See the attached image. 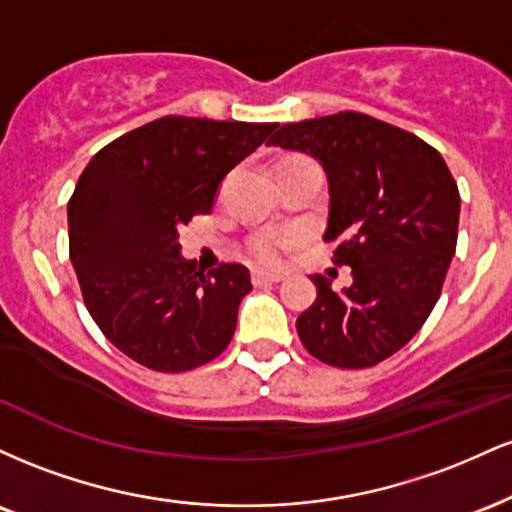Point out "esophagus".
<instances>
[{
  "label": "esophagus",
  "instance_id": "34e87169",
  "mask_svg": "<svg viewBox=\"0 0 512 512\" xmlns=\"http://www.w3.org/2000/svg\"><path fill=\"white\" fill-rule=\"evenodd\" d=\"M281 279H284V276H281V274H269V272H260V269H257V272H252V284H255V286H264V284H279Z\"/></svg>",
  "mask_w": 512,
  "mask_h": 512
}]
</instances>
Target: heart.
I'll use <instances>...</instances> for the list:
<instances>
[{
	"mask_svg": "<svg viewBox=\"0 0 512 512\" xmlns=\"http://www.w3.org/2000/svg\"><path fill=\"white\" fill-rule=\"evenodd\" d=\"M293 236H279V233H264V236L252 240V255L262 264H279L281 257L289 245L293 243Z\"/></svg>",
	"mask_w": 512,
	"mask_h": 512,
	"instance_id": "b5f03b06",
	"label": "heart"
}]
</instances>
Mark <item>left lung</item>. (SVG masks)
Wrapping results in <instances>:
<instances>
[{
	"label": "left lung",
	"instance_id": "obj_1",
	"mask_svg": "<svg viewBox=\"0 0 512 512\" xmlns=\"http://www.w3.org/2000/svg\"><path fill=\"white\" fill-rule=\"evenodd\" d=\"M269 146L313 156L327 175L325 240L349 289L310 276L317 298L296 320L305 349L334 368H370L421 330L455 255L460 192L424 139L363 113L289 122Z\"/></svg>",
	"mask_w": 512,
	"mask_h": 512
}]
</instances>
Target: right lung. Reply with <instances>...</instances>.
Returning a JSON list of instances; mask_svg holds the SVG:
<instances>
[{"label":"right lung","mask_w":512,"mask_h":512,"mask_svg":"<svg viewBox=\"0 0 512 512\" xmlns=\"http://www.w3.org/2000/svg\"><path fill=\"white\" fill-rule=\"evenodd\" d=\"M274 122L161 117L103 146L67 204L69 257L96 325L122 354L161 373L214 361L252 291L243 264L197 267L180 228L209 214L223 178Z\"/></svg>","instance_id":"add662e5"}]
</instances>
